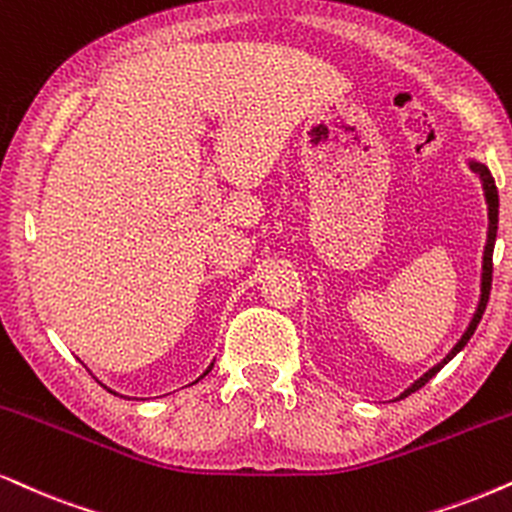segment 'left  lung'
I'll list each match as a JSON object with an SVG mask.
<instances>
[{
  "label": "left lung",
  "instance_id": "1",
  "mask_svg": "<svg viewBox=\"0 0 512 512\" xmlns=\"http://www.w3.org/2000/svg\"><path fill=\"white\" fill-rule=\"evenodd\" d=\"M470 167H472V172L480 174L482 186H484V196H487V205H489V231H487V245H484V260H482V295H480V304H477V312H475V316H472L468 331H465L463 338L456 342V347L451 349V352L446 354V357H444L442 361H439V364H437L435 368H430V371L425 373L423 378H418L416 383H413V385L409 387V390L401 392L399 399L409 397L411 392L420 390V387L428 383L432 375H437L439 371H442V368H444L446 364H449V361L454 359L456 354L461 352V349H463L465 345H468V340L472 338V333H475L477 323H480V319H482L484 309H487L489 293H491V271H494V264H491V255H494V241H496V229H498V191H496L494 177H491V172L487 170V165H482V163H470Z\"/></svg>",
  "mask_w": 512,
  "mask_h": 512
}]
</instances>
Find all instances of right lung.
<instances>
[{
	"instance_id": "right-lung-1",
	"label": "right lung",
	"mask_w": 512,
	"mask_h": 512,
	"mask_svg": "<svg viewBox=\"0 0 512 512\" xmlns=\"http://www.w3.org/2000/svg\"><path fill=\"white\" fill-rule=\"evenodd\" d=\"M210 368H212V366H210ZM210 368H208V371H205V373H210ZM205 373H203V375H205ZM203 375H200V378H203ZM108 392H111V390H108ZM113 394H115V392H113Z\"/></svg>"
}]
</instances>
